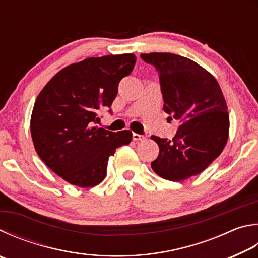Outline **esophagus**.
Segmentation results:
<instances>
[{"label":"esophagus","instance_id":"1","mask_svg":"<svg viewBox=\"0 0 258 258\" xmlns=\"http://www.w3.org/2000/svg\"><path fill=\"white\" fill-rule=\"evenodd\" d=\"M145 138L143 137V135H140V134H137V133H133V140L134 141H137V142H139V141H143Z\"/></svg>","mask_w":258,"mask_h":258}]
</instances>
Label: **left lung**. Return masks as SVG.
<instances>
[{
    "label": "left lung",
    "instance_id": "obj_1",
    "mask_svg": "<svg viewBox=\"0 0 258 258\" xmlns=\"http://www.w3.org/2000/svg\"><path fill=\"white\" fill-rule=\"evenodd\" d=\"M141 57L159 72L163 110L180 123L171 141L151 137L159 145L151 168L163 179L185 180L208 168L226 147V99L217 79L194 60L171 53L141 54Z\"/></svg>",
    "mask_w": 258,
    "mask_h": 258
}]
</instances>
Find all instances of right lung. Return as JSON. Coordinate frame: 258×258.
Returning a JSON list of instances; mask_svg holds the SVG:
<instances>
[{
  "label": "right lung",
  "mask_w": 258,
  "mask_h": 258,
  "mask_svg": "<svg viewBox=\"0 0 258 258\" xmlns=\"http://www.w3.org/2000/svg\"><path fill=\"white\" fill-rule=\"evenodd\" d=\"M134 54L89 57L50 79L35 101L30 132L36 152L49 169L82 188L105 179L109 157L132 141L131 131L92 126L98 109L110 107L118 83L133 71Z\"/></svg>",
  "instance_id": "1"
}]
</instances>
